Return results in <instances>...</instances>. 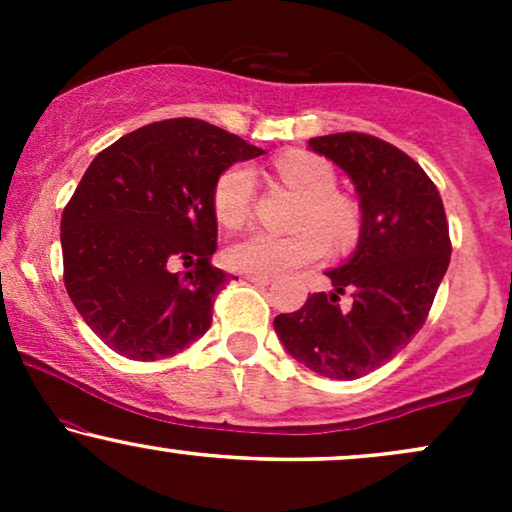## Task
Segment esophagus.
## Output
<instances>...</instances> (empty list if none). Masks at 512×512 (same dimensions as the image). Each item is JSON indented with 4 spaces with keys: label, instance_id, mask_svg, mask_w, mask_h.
I'll list each match as a JSON object with an SVG mask.
<instances>
[{
    "label": "esophagus",
    "instance_id": "obj_1",
    "mask_svg": "<svg viewBox=\"0 0 512 512\" xmlns=\"http://www.w3.org/2000/svg\"><path fill=\"white\" fill-rule=\"evenodd\" d=\"M245 279H248L250 284H257V286H267L269 281H272L269 276H257V274H245Z\"/></svg>",
    "mask_w": 512,
    "mask_h": 512
}]
</instances>
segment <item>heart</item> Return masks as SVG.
I'll list each match as a JSON object with an SVG mask.
<instances>
[{
  "label": "heart",
  "instance_id": "1",
  "mask_svg": "<svg viewBox=\"0 0 512 512\" xmlns=\"http://www.w3.org/2000/svg\"><path fill=\"white\" fill-rule=\"evenodd\" d=\"M274 170L286 187L303 197L293 236L250 231L233 240L223 252V260L233 272L257 276H281L293 269L322 260L327 240L346 248L358 236V209L351 199L337 195V175L325 158L308 151H291L274 161ZM255 178L250 168L233 166L219 175L211 207L221 226L236 228L250 216Z\"/></svg>",
  "mask_w": 512,
  "mask_h": 512
}]
</instances>
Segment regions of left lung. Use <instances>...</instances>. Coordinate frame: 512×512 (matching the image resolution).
<instances>
[{"instance_id":"obj_1","label":"left lung","mask_w":512,"mask_h":512,"mask_svg":"<svg viewBox=\"0 0 512 512\" xmlns=\"http://www.w3.org/2000/svg\"><path fill=\"white\" fill-rule=\"evenodd\" d=\"M349 175L361 202V233L349 262L325 272L330 293L274 317L289 354L332 380H356L402 351L424 327L450 264L443 199L424 168L397 146L361 132L308 142ZM352 293L344 309L338 296Z\"/></svg>"}]
</instances>
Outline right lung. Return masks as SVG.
<instances>
[{
  "instance_id": "1",
  "label": "right lung",
  "mask_w": 512,
  "mask_h": 512,
  "mask_svg": "<svg viewBox=\"0 0 512 512\" xmlns=\"http://www.w3.org/2000/svg\"><path fill=\"white\" fill-rule=\"evenodd\" d=\"M264 151L192 117L151 122L103 149L62 214L64 286L115 354L158 361L211 327L231 276L211 264V192L233 163ZM182 261L187 273H173Z\"/></svg>"
}]
</instances>
